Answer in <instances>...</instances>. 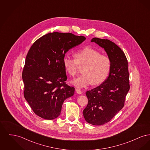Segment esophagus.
Instances as JSON below:
<instances>
[{
    "label": "esophagus",
    "mask_w": 150,
    "mask_h": 150,
    "mask_svg": "<svg viewBox=\"0 0 150 150\" xmlns=\"http://www.w3.org/2000/svg\"><path fill=\"white\" fill-rule=\"evenodd\" d=\"M76 93H78V94H82V92L81 91V90L80 89H76Z\"/></svg>",
    "instance_id": "obj_1"
}]
</instances>
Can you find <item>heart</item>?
Wrapping results in <instances>:
<instances>
[{"instance_id": "1", "label": "heart", "mask_w": 150, "mask_h": 150, "mask_svg": "<svg viewBox=\"0 0 150 150\" xmlns=\"http://www.w3.org/2000/svg\"><path fill=\"white\" fill-rule=\"evenodd\" d=\"M75 58L64 55L63 64L66 72L74 76L78 70L79 65H84L82 69L83 75L74 79L72 84L79 88H86L92 83L98 85L105 81L111 68L109 57L101 54L99 51L90 47H86L75 53Z\"/></svg>"}]
</instances>
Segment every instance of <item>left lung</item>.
I'll use <instances>...</instances> for the list:
<instances>
[{
	"instance_id": "obj_1",
	"label": "left lung",
	"mask_w": 150,
	"mask_h": 150,
	"mask_svg": "<svg viewBox=\"0 0 150 150\" xmlns=\"http://www.w3.org/2000/svg\"><path fill=\"white\" fill-rule=\"evenodd\" d=\"M94 42L104 48L111 61L109 75L100 86L86 92L88 103L83 110L86 121L100 125L110 121L124 106L129 91L128 61L123 51L115 43L94 38Z\"/></svg>"
}]
</instances>
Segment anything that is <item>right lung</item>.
<instances>
[{"label":"right lung","mask_w":150,"mask_h":150,"mask_svg":"<svg viewBox=\"0 0 150 150\" xmlns=\"http://www.w3.org/2000/svg\"><path fill=\"white\" fill-rule=\"evenodd\" d=\"M86 39L83 36L53 32L38 39L29 50L22 72L23 94L39 117L57 118L64 100L74 95L75 88L65 82L63 58L67 51Z\"/></svg>","instance_id":"1"}]
</instances>
